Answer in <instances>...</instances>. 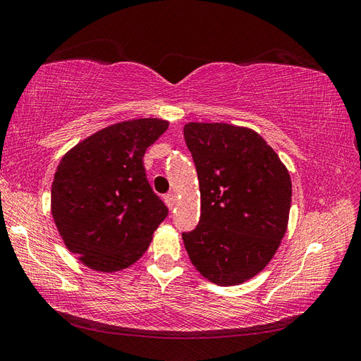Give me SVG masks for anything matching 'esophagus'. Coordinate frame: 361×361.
Returning a JSON list of instances; mask_svg holds the SVG:
<instances>
[{"label":"esophagus","mask_w":361,"mask_h":361,"mask_svg":"<svg viewBox=\"0 0 361 361\" xmlns=\"http://www.w3.org/2000/svg\"><path fill=\"white\" fill-rule=\"evenodd\" d=\"M164 202H166V204L170 207V209H171V207L174 206V202H176V197H174V194H166V195H164Z\"/></svg>","instance_id":"1"}]
</instances>
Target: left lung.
I'll list each match as a JSON object with an SVG mask.
<instances>
[{"instance_id": "1", "label": "left lung", "mask_w": 361, "mask_h": 361, "mask_svg": "<svg viewBox=\"0 0 361 361\" xmlns=\"http://www.w3.org/2000/svg\"><path fill=\"white\" fill-rule=\"evenodd\" d=\"M200 185V221L182 233L200 274L220 286L255 277L286 233L289 171L253 129L227 123L183 128Z\"/></svg>"}]
</instances>
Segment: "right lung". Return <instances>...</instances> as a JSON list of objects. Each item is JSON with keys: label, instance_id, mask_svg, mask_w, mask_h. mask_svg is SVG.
<instances>
[{"label": "right lung", "instance_id": "add662e5", "mask_svg": "<svg viewBox=\"0 0 361 361\" xmlns=\"http://www.w3.org/2000/svg\"><path fill=\"white\" fill-rule=\"evenodd\" d=\"M167 120L135 118L97 130L54 174L51 211L68 250L94 271L125 269L146 253L169 209L146 178V149Z\"/></svg>", "mask_w": 361, "mask_h": 361}]
</instances>
